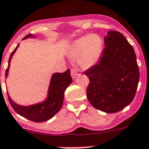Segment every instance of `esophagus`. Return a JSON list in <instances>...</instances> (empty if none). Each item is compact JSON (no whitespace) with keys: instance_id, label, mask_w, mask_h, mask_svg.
<instances>
[{"instance_id":"esophagus-1","label":"esophagus","mask_w":149,"mask_h":149,"mask_svg":"<svg viewBox=\"0 0 149 149\" xmlns=\"http://www.w3.org/2000/svg\"><path fill=\"white\" fill-rule=\"evenodd\" d=\"M70 74H71L72 78H73V79H75V78L76 77V76L78 75V73L75 69H71V70H70Z\"/></svg>"}]
</instances>
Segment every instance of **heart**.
Listing matches in <instances>:
<instances>
[{
  "label": "heart",
  "mask_w": 149,
  "mask_h": 149,
  "mask_svg": "<svg viewBox=\"0 0 149 149\" xmlns=\"http://www.w3.org/2000/svg\"><path fill=\"white\" fill-rule=\"evenodd\" d=\"M102 40L99 35L91 34L76 40L72 44L69 55L77 58L78 65L83 69H88L95 65L102 50Z\"/></svg>",
  "instance_id": "heart-1"
}]
</instances>
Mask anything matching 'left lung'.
I'll use <instances>...</instances> for the list:
<instances>
[{
  "instance_id": "8db88e82",
  "label": "left lung",
  "mask_w": 149,
  "mask_h": 149,
  "mask_svg": "<svg viewBox=\"0 0 149 149\" xmlns=\"http://www.w3.org/2000/svg\"><path fill=\"white\" fill-rule=\"evenodd\" d=\"M104 45L97 64L84 72L89 79L86 96L94 108L115 113L134 99L139 68L133 47L120 32L108 31Z\"/></svg>"
}]
</instances>
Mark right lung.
<instances>
[{"mask_svg": "<svg viewBox=\"0 0 149 149\" xmlns=\"http://www.w3.org/2000/svg\"><path fill=\"white\" fill-rule=\"evenodd\" d=\"M31 37H35L32 34H28L23 40ZM19 44L16 46L14 50L10 54L8 60V65L6 71V77L8 76L10 63L13 54L17 49ZM73 80L70 76V69L65 73H55L52 74L49 82L47 96L43 102L29 106H22L15 103L10 99L8 94V100L12 108L15 112L21 116L36 123H42L52 118L54 115L59 112L62 107L64 100V93L67 87L72 83Z\"/></svg>", "mask_w": 149, "mask_h": 149, "instance_id": "right-lung-1", "label": "right lung"}]
</instances>
